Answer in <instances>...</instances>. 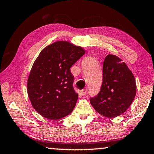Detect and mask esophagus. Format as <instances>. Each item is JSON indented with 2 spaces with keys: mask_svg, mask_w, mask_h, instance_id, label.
<instances>
[{
  "mask_svg": "<svg viewBox=\"0 0 154 154\" xmlns=\"http://www.w3.org/2000/svg\"><path fill=\"white\" fill-rule=\"evenodd\" d=\"M81 94H82V95L85 96V94H87V89H82V90L81 91Z\"/></svg>",
  "mask_w": 154,
  "mask_h": 154,
  "instance_id": "34e87169",
  "label": "esophagus"
}]
</instances>
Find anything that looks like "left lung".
<instances>
[{
    "label": "left lung",
    "mask_w": 154,
    "mask_h": 154,
    "mask_svg": "<svg viewBox=\"0 0 154 154\" xmlns=\"http://www.w3.org/2000/svg\"><path fill=\"white\" fill-rule=\"evenodd\" d=\"M136 85L132 72L120 58L109 54L103 62V83L90 103L104 116L114 118L127 111L135 98Z\"/></svg>",
    "instance_id": "left-lung-1"
}]
</instances>
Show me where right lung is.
<instances>
[{
  "label": "right lung",
  "mask_w": 154,
  "mask_h": 154,
  "mask_svg": "<svg viewBox=\"0 0 154 154\" xmlns=\"http://www.w3.org/2000/svg\"><path fill=\"white\" fill-rule=\"evenodd\" d=\"M85 53L82 47L57 41L44 48L31 69L27 94L42 116L58 120L70 114L79 98L70 68Z\"/></svg>",
  "instance_id": "add662e5"
}]
</instances>
